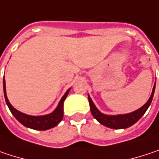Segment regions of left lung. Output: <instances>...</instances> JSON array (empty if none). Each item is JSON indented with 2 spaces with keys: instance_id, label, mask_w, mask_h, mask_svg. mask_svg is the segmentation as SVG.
Instances as JSON below:
<instances>
[{
  "instance_id": "left-lung-1",
  "label": "left lung",
  "mask_w": 159,
  "mask_h": 159,
  "mask_svg": "<svg viewBox=\"0 0 159 159\" xmlns=\"http://www.w3.org/2000/svg\"><path fill=\"white\" fill-rule=\"evenodd\" d=\"M155 87L156 84H154L152 94L148 99V101L139 109L136 111L129 113V114H124V115H116V116H110V115H105L101 113L96 107L94 106V102L90 98L88 94V100H89V105H90V110L94 118L104 125L107 126L109 128L113 129H122V128H127L131 125H133L135 123H137L146 113V111L149 107L150 104L154 96V92H155Z\"/></svg>"
}]
</instances>
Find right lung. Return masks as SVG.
Segmentation results:
<instances>
[{
	"instance_id": "right-lung-1",
	"label": "right lung",
	"mask_w": 159,
	"mask_h": 159,
	"mask_svg": "<svg viewBox=\"0 0 159 159\" xmlns=\"http://www.w3.org/2000/svg\"><path fill=\"white\" fill-rule=\"evenodd\" d=\"M69 91H70V88L64 94V96L60 100L56 109L52 113L45 115V116H29V115L23 114L22 112L18 111L17 109H15L11 105V103L9 102L7 98L5 80L3 78V93H4L6 104H7L10 111L11 112L13 116L21 124H22L24 126L32 128V129H35V130H47V129H50V128L54 127L55 125H57L59 123L62 121L63 116H64V101L65 100L66 96L68 95Z\"/></svg>"
}]
</instances>
